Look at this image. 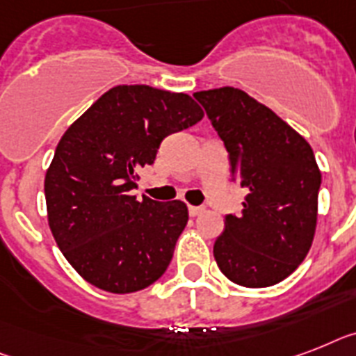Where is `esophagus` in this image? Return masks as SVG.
Instances as JSON below:
<instances>
[{
  "mask_svg": "<svg viewBox=\"0 0 356 356\" xmlns=\"http://www.w3.org/2000/svg\"><path fill=\"white\" fill-rule=\"evenodd\" d=\"M204 211H205V207H202V205H189L191 216H198V214H202Z\"/></svg>",
  "mask_w": 356,
  "mask_h": 356,
  "instance_id": "obj_1",
  "label": "esophagus"
}]
</instances>
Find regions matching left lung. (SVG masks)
<instances>
[{
	"label": "left lung",
	"instance_id": "left-lung-1",
	"mask_svg": "<svg viewBox=\"0 0 356 356\" xmlns=\"http://www.w3.org/2000/svg\"><path fill=\"white\" fill-rule=\"evenodd\" d=\"M195 98L227 149L233 180L249 191L242 216H225L214 260L238 286H275L304 262L315 236L322 175L313 149L243 90H200Z\"/></svg>",
	"mask_w": 356,
	"mask_h": 356
}]
</instances>
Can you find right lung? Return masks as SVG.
<instances>
[{
  "instance_id": "add662e5",
  "label": "right lung",
  "mask_w": 356,
  "mask_h": 356,
  "mask_svg": "<svg viewBox=\"0 0 356 356\" xmlns=\"http://www.w3.org/2000/svg\"><path fill=\"white\" fill-rule=\"evenodd\" d=\"M204 111L184 92L118 85L65 131L45 176L49 225L63 257L99 289L125 295L165 273L189 213L180 200L131 195L163 138Z\"/></svg>"
}]
</instances>
